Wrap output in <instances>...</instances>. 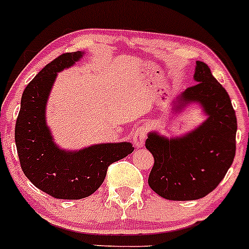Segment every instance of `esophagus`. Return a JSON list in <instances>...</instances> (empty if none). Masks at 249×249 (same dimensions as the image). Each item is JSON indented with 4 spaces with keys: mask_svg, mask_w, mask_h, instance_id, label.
I'll use <instances>...</instances> for the list:
<instances>
[{
    "mask_svg": "<svg viewBox=\"0 0 249 249\" xmlns=\"http://www.w3.org/2000/svg\"><path fill=\"white\" fill-rule=\"evenodd\" d=\"M147 138V127L146 125H139L133 133V141L138 148H142L144 144V140Z\"/></svg>",
    "mask_w": 249,
    "mask_h": 249,
    "instance_id": "obj_1",
    "label": "esophagus"
}]
</instances>
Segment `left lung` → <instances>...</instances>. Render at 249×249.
<instances>
[{"label":"left lung","instance_id":"left-lung-1","mask_svg":"<svg viewBox=\"0 0 249 249\" xmlns=\"http://www.w3.org/2000/svg\"><path fill=\"white\" fill-rule=\"evenodd\" d=\"M194 80L197 83L178 97L175 109L197 103L207 115L206 121L180 138L152 132L146 140V148L154 158L148 185L167 200L206 196L219 186L235 156L237 122L230 95L205 62L196 61Z\"/></svg>","mask_w":249,"mask_h":249}]
</instances>
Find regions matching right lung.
Returning <instances> with one entry per match:
<instances>
[{
	"instance_id": "add662e5",
	"label": "right lung",
	"mask_w": 249,
	"mask_h": 249,
	"mask_svg": "<svg viewBox=\"0 0 249 249\" xmlns=\"http://www.w3.org/2000/svg\"><path fill=\"white\" fill-rule=\"evenodd\" d=\"M83 52L66 53L47 64L22 94L15 142L21 168L30 182L55 199L79 200L99 189L113 162L134 150L130 142L94 144L68 152L55 144L46 122V105L57 72L69 68Z\"/></svg>"
}]
</instances>
